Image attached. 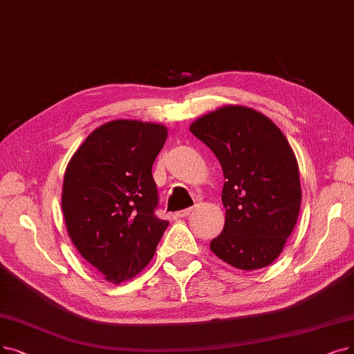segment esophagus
I'll list each match as a JSON object with an SVG mask.
<instances>
[{"instance_id": "esophagus-1", "label": "esophagus", "mask_w": 354, "mask_h": 354, "mask_svg": "<svg viewBox=\"0 0 354 354\" xmlns=\"http://www.w3.org/2000/svg\"><path fill=\"white\" fill-rule=\"evenodd\" d=\"M192 210H193V207H187L185 210H180V212H177L176 216L177 218H186V216H189L192 214Z\"/></svg>"}]
</instances>
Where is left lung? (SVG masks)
<instances>
[{
	"instance_id": "8db88e82",
	"label": "left lung",
	"mask_w": 354,
	"mask_h": 354,
	"mask_svg": "<svg viewBox=\"0 0 354 354\" xmlns=\"http://www.w3.org/2000/svg\"><path fill=\"white\" fill-rule=\"evenodd\" d=\"M190 132L221 162L226 209L223 231L212 239L216 257L239 270L272 264L298 221L302 190L295 152L272 119L226 104L196 119Z\"/></svg>"
}]
</instances>
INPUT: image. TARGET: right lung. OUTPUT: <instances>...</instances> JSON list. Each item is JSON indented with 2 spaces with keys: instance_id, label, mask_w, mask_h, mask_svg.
<instances>
[{
  "instance_id": "obj_1",
  "label": "right lung",
  "mask_w": 354,
  "mask_h": 354,
  "mask_svg": "<svg viewBox=\"0 0 354 354\" xmlns=\"http://www.w3.org/2000/svg\"><path fill=\"white\" fill-rule=\"evenodd\" d=\"M167 135L161 123L111 120L66 165L61 203L68 235L110 283L142 272L168 226L153 214L158 193L151 171Z\"/></svg>"
}]
</instances>
